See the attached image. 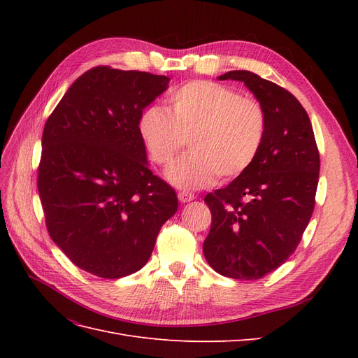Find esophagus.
Here are the masks:
<instances>
[{
	"label": "esophagus",
	"instance_id": "1",
	"mask_svg": "<svg viewBox=\"0 0 358 358\" xmlns=\"http://www.w3.org/2000/svg\"><path fill=\"white\" fill-rule=\"evenodd\" d=\"M178 199H179L180 203H189V201H192L194 199H196V196H194V194H191V192L182 191V192L178 194Z\"/></svg>",
	"mask_w": 358,
	"mask_h": 358
}]
</instances>
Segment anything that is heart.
Returning a JSON list of instances; mask_svg holds the SVG:
<instances>
[{
    "label": "heart",
    "mask_w": 358,
    "mask_h": 358,
    "mask_svg": "<svg viewBox=\"0 0 358 358\" xmlns=\"http://www.w3.org/2000/svg\"><path fill=\"white\" fill-rule=\"evenodd\" d=\"M140 136L149 158L167 166L189 138L191 152L166 170L180 189L209 187L216 176L230 180L254 164L263 148L267 117L254 100L215 82L180 86L169 99V110L150 106L140 116Z\"/></svg>",
    "instance_id": "heart-1"
}]
</instances>
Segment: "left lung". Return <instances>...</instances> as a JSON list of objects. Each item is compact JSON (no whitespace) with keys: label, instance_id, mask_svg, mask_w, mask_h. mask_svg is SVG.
Instances as JSON below:
<instances>
[{"label":"left lung","instance_id":"obj_1","mask_svg":"<svg viewBox=\"0 0 358 358\" xmlns=\"http://www.w3.org/2000/svg\"><path fill=\"white\" fill-rule=\"evenodd\" d=\"M218 79L242 82L254 94L267 129L254 164L204 197L212 225L203 252L215 272L252 280L296 251L315 206L320 154L310 119L291 92L245 70Z\"/></svg>","mask_w":358,"mask_h":358}]
</instances>
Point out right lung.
Segmentation results:
<instances>
[{
  "mask_svg": "<svg viewBox=\"0 0 358 358\" xmlns=\"http://www.w3.org/2000/svg\"><path fill=\"white\" fill-rule=\"evenodd\" d=\"M170 78L95 67L82 74L45 125L38 194L46 227L71 263L99 278L142 268L176 192L149 170L138 121Z\"/></svg>",
  "mask_w": 358,
  "mask_h": 358,
  "instance_id": "right-lung-1",
  "label": "right lung"
}]
</instances>
